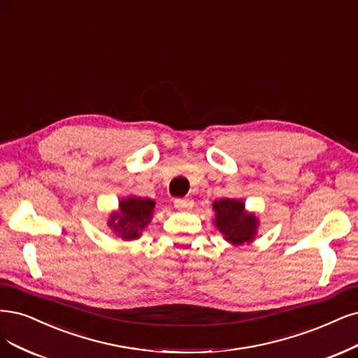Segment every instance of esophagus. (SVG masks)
Returning a JSON list of instances; mask_svg holds the SVG:
<instances>
[{
    "label": "esophagus",
    "instance_id": "34e87169",
    "mask_svg": "<svg viewBox=\"0 0 358 358\" xmlns=\"http://www.w3.org/2000/svg\"><path fill=\"white\" fill-rule=\"evenodd\" d=\"M192 206H194V201L189 199H176L175 200V207L178 208V210H189V208H192Z\"/></svg>",
    "mask_w": 358,
    "mask_h": 358
}]
</instances>
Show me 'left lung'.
Here are the masks:
<instances>
[{"mask_svg":"<svg viewBox=\"0 0 358 358\" xmlns=\"http://www.w3.org/2000/svg\"><path fill=\"white\" fill-rule=\"evenodd\" d=\"M213 224L225 241L234 248L255 241L259 229L256 213L245 210V203L237 199H220L213 201Z\"/></svg>","mask_w":358,"mask_h":358,"instance_id":"obj_1","label":"left lung"}]
</instances>
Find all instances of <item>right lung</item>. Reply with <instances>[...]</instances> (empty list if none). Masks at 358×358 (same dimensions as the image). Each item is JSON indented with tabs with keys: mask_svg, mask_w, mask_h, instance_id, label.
Here are the masks:
<instances>
[{
	"mask_svg": "<svg viewBox=\"0 0 358 358\" xmlns=\"http://www.w3.org/2000/svg\"><path fill=\"white\" fill-rule=\"evenodd\" d=\"M155 201L151 199L129 195L118 201V210L109 215L108 227L124 241L138 240L143 229L151 224Z\"/></svg>",
	"mask_w": 358,
	"mask_h": 358,
	"instance_id": "1",
	"label": "right lung"
}]
</instances>
